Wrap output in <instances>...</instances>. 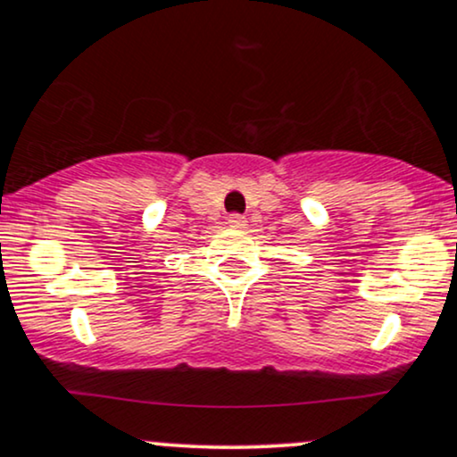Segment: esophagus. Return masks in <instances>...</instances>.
I'll use <instances>...</instances> for the list:
<instances>
[{
    "mask_svg": "<svg viewBox=\"0 0 457 457\" xmlns=\"http://www.w3.org/2000/svg\"><path fill=\"white\" fill-rule=\"evenodd\" d=\"M228 225L232 229H245L246 225V219L243 217V214H229L228 217Z\"/></svg>",
    "mask_w": 457,
    "mask_h": 457,
    "instance_id": "34e87169",
    "label": "esophagus"
}]
</instances>
